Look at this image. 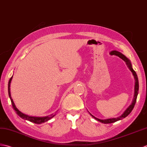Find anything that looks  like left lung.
I'll use <instances>...</instances> for the list:
<instances>
[{"label": "left lung", "instance_id": "8db88e82", "mask_svg": "<svg viewBox=\"0 0 147 147\" xmlns=\"http://www.w3.org/2000/svg\"><path fill=\"white\" fill-rule=\"evenodd\" d=\"M111 55H116V56L119 57L120 58H121V59L123 60H124L125 61V63L127 65V67H128L129 69L130 70V71H131V72L133 73V76H134V77H135V95H134V97H133V102L131 103V105H130L128 108L126 109V110L125 111V112L123 113V115L118 117V118H112V119H104V120H102V119H98L96 118V117H94V116H92V115H91V116H92L94 118H95L96 120L99 121L102 123H105V124H108V123H115L116 121H119L120 120L121 118H126V117L128 116V115H129V113H131L133 109L134 108V106L135 105V103H136V98H137V96H138V89H139V84H138V77H137V75H136L135 71L133 70V69L132 68V67H131V63H130L129 60L127 58L125 55H123L122 53H121L120 52H118L117 51H112L110 53Z\"/></svg>", "mask_w": 147, "mask_h": 147}]
</instances>
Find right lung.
<instances>
[{
    "label": "right lung",
    "instance_id": "obj_1",
    "mask_svg": "<svg viewBox=\"0 0 147 147\" xmlns=\"http://www.w3.org/2000/svg\"><path fill=\"white\" fill-rule=\"evenodd\" d=\"M12 79V77H11V79H10L9 81V84H8V92H9V96L10 97V99H11V103H12V105L13 108L16 111V113L18 114V115L19 116L22 118V119H26L28 121H29L32 122V123H36V124H41L42 123H44V122H46L47 121H48L49 119H50L51 118H53V116H55V115H51L50 116H46V117H32V116H29L28 115H26L22 113L21 112L19 111L16 108L14 102H13V100L11 98V93H10V84H11V80Z\"/></svg>",
    "mask_w": 147,
    "mask_h": 147
}]
</instances>
